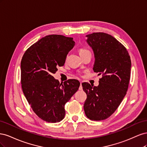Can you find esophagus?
Returning a JSON list of instances; mask_svg holds the SVG:
<instances>
[{"mask_svg": "<svg viewBox=\"0 0 147 147\" xmlns=\"http://www.w3.org/2000/svg\"><path fill=\"white\" fill-rule=\"evenodd\" d=\"M82 83V82H80V88H79V90H83Z\"/></svg>", "mask_w": 147, "mask_h": 147, "instance_id": "obj_1", "label": "esophagus"}]
</instances>
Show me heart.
Listing matches in <instances>:
<instances>
[{
	"label": "heart",
	"mask_w": 147,
	"mask_h": 147,
	"mask_svg": "<svg viewBox=\"0 0 147 147\" xmlns=\"http://www.w3.org/2000/svg\"><path fill=\"white\" fill-rule=\"evenodd\" d=\"M90 51H88V50H86V49H84V48H80L79 50V54L80 55H82L83 54H84V53H85L86 52H88Z\"/></svg>",
	"instance_id": "heart-1"
}]
</instances>
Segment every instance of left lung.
Listing matches in <instances>:
<instances>
[{"label":"left lung","instance_id":"obj_1","mask_svg":"<svg viewBox=\"0 0 147 147\" xmlns=\"http://www.w3.org/2000/svg\"><path fill=\"white\" fill-rule=\"evenodd\" d=\"M86 37L94 54L93 70L102 77L97 86L82 83L87 95L83 108L89 119L100 121L115 112L126 94L131 61L126 48L111 35L94 32Z\"/></svg>","mask_w":147,"mask_h":147}]
</instances>
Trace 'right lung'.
Listing matches in <instances>:
<instances>
[{"label":"right lung","instance_id":"1","mask_svg":"<svg viewBox=\"0 0 147 147\" xmlns=\"http://www.w3.org/2000/svg\"><path fill=\"white\" fill-rule=\"evenodd\" d=\"M74 45L72 37L49 35L30 46L22 57L23 93L34 113L47 122H59L64 119V105L80 84L75 79L60 83L52 75L57 66L64 65Z\"/></svg>","mask_w":147,"mask_h":147}]
</instances>
